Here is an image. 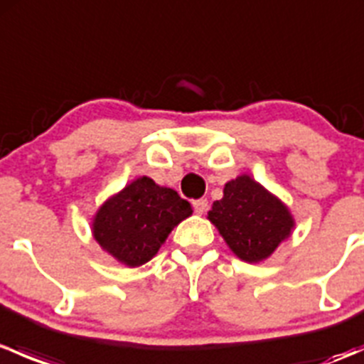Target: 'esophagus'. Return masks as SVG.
Segmentation results:
<instances>
[{
  "label": "esophagus",
  "instance_id": "1",
  "mask_svg": "<svg viewBox=\"0 0 364 364\" xmlns=\"http://www.w3.org/2000/svg\"><path fill=\"white\" fill-rule=\"evenodd\" d=\"M193 209H196L197 215H204V213L208 211V200L205 199L193 200Z\"/></svg>",
  "mask_w": 364,
  "mask_h": 364
}]
</instances>
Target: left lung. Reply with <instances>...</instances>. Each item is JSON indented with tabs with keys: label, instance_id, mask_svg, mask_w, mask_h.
Returning a JSON list of instances; mask_svg holds the SVG:
<instances>
[{
	"label": "left lung",
	"instance_id": "1",
	"mask_svg": "<svg viewBox=\"0 0 364 364\" xmlns=\"http://www.w3.org/2000/svg\"><path fill=\"white\" fill-rule=\"evenodd\" d=\"M229 248L247 262L267 259L294 227L287 205L250 176H240L223 188V199L208 213Z\"/></svg>",
	"mask_w": 364,
	"mask_h": 364
}]
</instances>
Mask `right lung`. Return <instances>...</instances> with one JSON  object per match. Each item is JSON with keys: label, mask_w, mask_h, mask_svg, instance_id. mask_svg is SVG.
Here are the masks:
<instances>
[{"label": "right lung", "mask_w": 364, "mask_h": 364, "mask_svg": "<svg viewBox=\"0 0 364 364\" xmlns=\"http://www.w3.org/2000/svg\"><path fill=\"white\" fill-rule=\"evenodd\" d=\"M192 205L172 188L142 176L111 197L93 220V236L114 259L137 267L151 260Z\"/></svg>", "instance_id": "add662e5"}]
</instances>
